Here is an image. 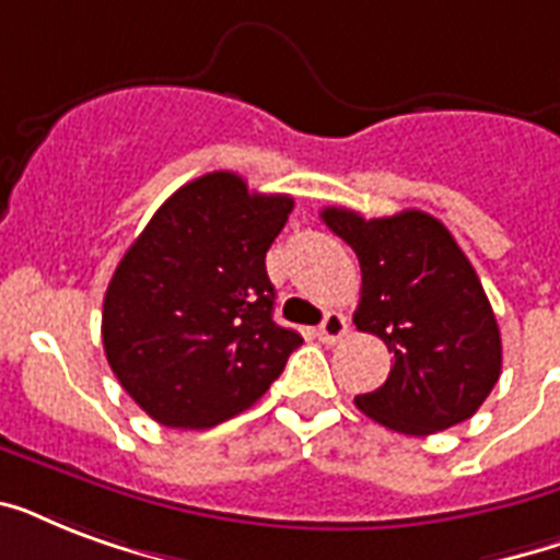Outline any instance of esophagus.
I'll return each instance as SVG.
<instances>
[{
	"label": "esophagus",
	"mask_w": 560,
	"mask_h": 560,
	"mask_svg": "<svg viewBox=\"0 0 560 560\" xmlns=\"http://www.w3.org/2000/svg\"><path fill=\"white\" fill-rule=\"evenodd\" d=\"M349 334V319L342 314H325L323 325H319V340L334 346V342H340L342 337Z\"/></svg>",
	"instance_id": "1"
}]
</instances>
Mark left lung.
I'll return each mask as SVG.
<instances>
[{
	"label": "left lung",
	"instance_id": "obj_1",
	"mask_svg": "<svg viewBox=\"0 0 560 560\" xmlns=\"http://www.w3.org/2000/svg\"><path fill=\"white\" fill-rule=\"evenodd\" d=\"M323 220L360 261L358 331L395 358L386 383L354 398L360 412L404 435L474 416L500 381L503 346L477 270L447 226L418 209L366 220L328 206Z\"/></svg>",
	"mask_w": 560,
	"mask_h": 560
}]
</instances>
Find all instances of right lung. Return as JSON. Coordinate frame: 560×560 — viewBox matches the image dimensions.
Listing matches in <instances>:
<instances>
[{"label": "right lung", "mask_w": 560, "mask_h": 560, "mask_svg": "<svg viewBox=\"0 0 560 560\" xmlns=\"http://www.w3.org/2000/svg\"><path fill=\"white\" fill-rule=\"evenodd\" d=\"M290 211L288 194L214 171L171 194L118 261L101 337L118 383L153 421L202 430L244 412L302 346L272 319L264 264Z\"/></svg>", "instance_id": "1"}]
</instances>
